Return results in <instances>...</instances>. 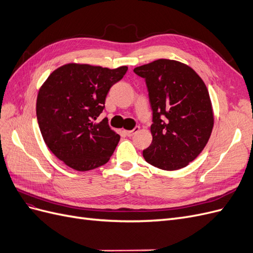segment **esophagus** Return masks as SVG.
Instances as JSON below:
<instances>
[{
	"label": "esophagus",
	"mask_w": 253,
	"mask_h": 253,
	"mask_svg": "<svg viewBox=\"0 0 253 253\" xmlns=\"http://www.w3.org/2000/svg\"><path fill=\"white\" fill-rule=\"evenodd\" d=\"M138 131H139V126H135L133 129H131V131H125V134L126 136H128V137H131V136H133L135 133H137Z\"/></svg>",
	"instance_id": "1"
}]
</instances>
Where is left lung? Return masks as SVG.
I'll use <instances>...</instances> for the list:
<instances>
[{"label":"left lung","mask_w":253,"mask_h":253,"mask_svg":"<svg viewBox=\"0 0 253 253\" xmlns=\"http://www.w3.org/2000/svg\"><path fill=\"white\" fill-rule=\"evenodd\" d=\"M147 83L153 111V140L142 154L159 169L185 168L201 154L214 125L206 84L194 70L175 60L158 59L134 68Z\"/></svg>","instance_id":"8db88e82"}]
</instances>
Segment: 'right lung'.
I'll list each match as a JSON object with an SVG mask.
<instances>
[{"instance_id": "1", "label": "right lung", "mask_w": 253, "mask_h": 253, "mask_svg": "<svg viewBox=\"0 0 253 253\" xmlns=\"http://www.w3.org/2000/svg\"><path fill=\"white\" fill-rule=\"evenodd\" d=\"M127 66L115 70L68 63L53 71L37 97V119L43 139L57 158L77 171L109 162L120 140L108 118L97 122L110 88Z\"/></svg>"}]
</instances>
